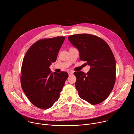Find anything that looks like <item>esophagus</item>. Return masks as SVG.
I'll return each instance as SVG.
<instances>
[{
  "mask_svg": "<svg viewBox=\"0 0 134 134\" xmlns=\"http://www.w3.org/2000/svg\"><path fill=\"white\" fill-rule=\"evenodd\" d=\"M68 74L69 76H70V75H73V72L71 71H68Z\"/></svg>",
  "mask_w": 134,
  "mask_h": 134,
  "instance_id": "1",
  "label": "esophagus"
}]
</instances>
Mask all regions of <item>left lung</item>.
<instances>
[{"label": "left lung", "mask_w": 134, "mask_h": 134, "mask_svg": "<svg viewBox=\"0 0 134 134\" xmlns=\"http://www.w3.org/2000/svg\"><path fill=\"white\" fill-rule=\"evenodd\" d=\"M80 52V59L90 69L87 74L75 71V87L81 98L91 105L104 101L115 82V60L107 43L96 36L76 34L68 37Z\"/></svg>", "instance_id": "8db88e82"}]
</instances>
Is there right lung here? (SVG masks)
Wrapping results in <instances>:
<instances>
[{
	"label": "right lung",
	"instance_id": "right-lung-1",
	"mask_svg": "<svg viewBox=\"0 0 134 134\" xmlns=\"http://www.w3.org/2000/svg\"><path fill=\"white\" fill-rule=\"evenodd\" d=\"M65 37L40 40L32 44L23 58L21 76L22 88L29 101L41 109L51 107L58 100L68 74L52 72Z\"/></svg>",
	"mask_w": 134,
	"mask_h": 134
}]
</instances>
